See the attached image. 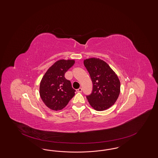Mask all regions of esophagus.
<instances>
[{
	"label": "esophagus",
	"mask_w": 158,
	"mask_h": 158,
	"mask_svg": "<svg viewBox=\"0 0 158 158\" xmlns=\"http://www.w3.org/2000/svg\"><path fill=\"white\" fill-rule=\"evenodd\" d=\"M82 88H81V87H80V88H79V89H77L76 90V92L77 93L82 92Z\"/></svg>",
	"instance_id": "1"
}]
</instances>
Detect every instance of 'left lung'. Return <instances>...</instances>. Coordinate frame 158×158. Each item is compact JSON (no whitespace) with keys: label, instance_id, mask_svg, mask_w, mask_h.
Segmentation results:
<instances>
[{"label":"left lung","instance_id":"8db88e82","mask_svg":"<svg viewBox=\"0 0 158 158\" xmlns=\"http://www.w3.org/2000/svg\"><path fill=\"white\" fill-rule=\"evenodd\" d=\"M93 83L92 93L86 96L93 109L103 111L111 107L120 93L118 77L110 66L103 60L91 58L84 60Z\"/></svg>","mask_w":158,"mask_h":158}]
</instances>
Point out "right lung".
<instances>
[{"label":"right lung","mask_w":158,"mask_h":158,"mask_svg":"<svg viewBox=\"0 0 158 158\" xmlns=\"http://www.w3.org/2000/svg\"><path fill=\"white\" fill-rule=\"evenodd\" d=\"M75 64L73 60H60L51 66L44 75L40 85V95L44 104L52 110L64 109L76 90L65 77V73Z\"/></svg>","instance_id":"1"}]
</instances>
